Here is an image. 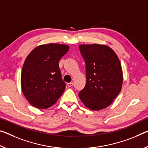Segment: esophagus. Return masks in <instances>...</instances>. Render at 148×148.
I'll return each instance as SVG.
<instances>
[{
    "instance_id": "1",
    "label": "esophagus",
    "mask_w": 148,
    "mask_h": 148,
    "mask_svg": "<svg viewBox=\"0 0 148 148\" xmlns=\"http://www.w3.org/2000/svg\"><path fill=\"white\" fill-rule=\"evenodd\" d=\"M67 86L69 87H72L73 86V82H69V83H67Z\"/></svg>"
}]
</instances>
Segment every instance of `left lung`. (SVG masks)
Wrapping results in <instances>:
<instances>
[{"mask_svg":"<svg viewBox=\"0 0 148 148\" xmlns=\"http://www.w3.org/2000/svg\"><path fill=\"white\" fill-rule=\"evenodd\" d=\"M86 63V84L79 93L86 106L98 111L107 107L119 94L123 85L122 67L114 51L105 45H80Z\"/></svg>","mask_w":148,"mask_h":148,"instance_id":"1","label":"left lung"}]
</instances>
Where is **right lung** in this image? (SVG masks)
<instances>
[{"label": "right lung", "instance_id": "right-lung-1", "mask_svg": "<svg viewBox=\"0 0 148 148\" xmlns=\"http://www.w3.org/2000/svg\"><path fill=\"white\" fill-rule=\"evenodd\" d=\"M69 50L66 45L50 43L35 48L27 56L21 74V86L25 97L33 106L47 109L64 92L59 60Z\"/></svg>", "mask_w": 148, "mask_h": 148}]
</instances>
